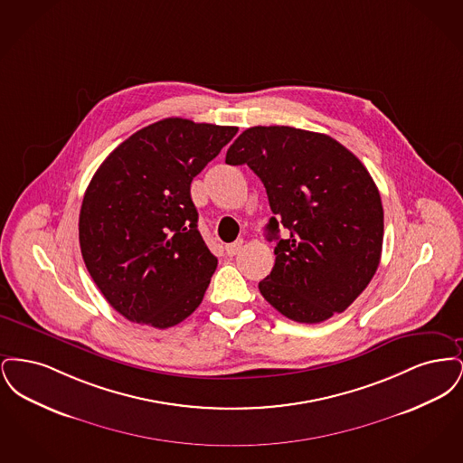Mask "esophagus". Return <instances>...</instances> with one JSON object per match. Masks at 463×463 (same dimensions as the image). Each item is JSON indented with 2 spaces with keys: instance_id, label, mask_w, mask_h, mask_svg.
<instances>
[{
  "instance_id": "34e87169",
  "label": "esophagus",
  "mask_w": 463,
  "mask_h": 463,
  "mask_svg": "<svg viewBox=\"0 0 463 463\" xmlns=\"http://www.w3.org/2000/svg\"><path fill=\"white\" fill-rule=\"evenodd\" d=\"M242 242H244L242 240H238V241L227 244V246H225V253H227L229 257H234V255H238V253L241 251Z\"/></svg>"
}]
</instances>
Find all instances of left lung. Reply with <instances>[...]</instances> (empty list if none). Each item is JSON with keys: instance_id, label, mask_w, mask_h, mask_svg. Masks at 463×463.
Here are the masks:
<instances>
[{"instance_id": "left-lung-1", "label": "left lung", "mask_w": 463, "mask_h": 463, "mask_svg": "<svg viewBox=\"0 0 463 463\" xmlns=\"http://www.w3.org/2000/svg\"><path fill=\"white\" fill-rule=\"evenodd\" d=\"M262 180L276 264L259 283L265 300L297 323L344 312L380 264L383 208L373 178L340 142L291 127L248 128L227 149ZM290 231L279 238V223Z\"/></svg>"}]
</instances>
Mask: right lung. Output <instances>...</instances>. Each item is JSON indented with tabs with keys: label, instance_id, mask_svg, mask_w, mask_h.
Here are the masks:
<instances>
[{
	"label": "right lung",
	"instance_id": "add662e5",
	"mask_svg": "<svg viewBox=\"0 0 463 463\" xmlns=\"http://www.w3.org/2000/svg\"><path fill=\"white\" fill-rule=\"evenodd\" d=\"M236 133L166 118L119 144L91 178L81 255L106 300L133 323L165 330L201 304L217 257L199 234L191 182Z\"/></svg>",
	"mask_w": 463,
	"mask_h": 463
}]
</instances>
